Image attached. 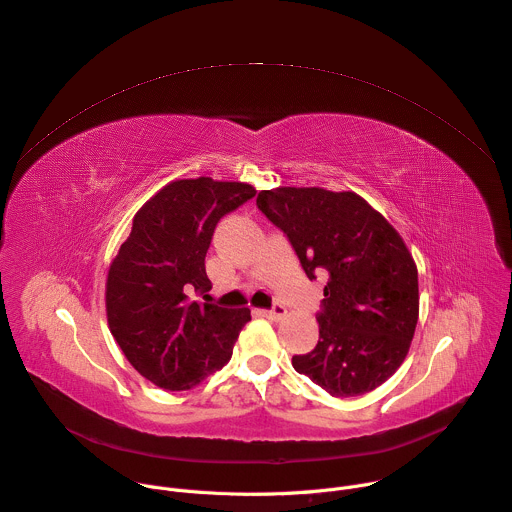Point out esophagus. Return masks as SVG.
<instances>
[{
  "instance_id": "1",
  "label": "esophagus",
  "mask_w": 512,
  "mask_h": 512,
  "mask_svg": "<svg viewBox=\"0 0 512 512\" xmlns=\"http://www.w3.org/2000/svg\"><path fill=\"white\" fill-rule=\"evenodd\" d=\"M286 306H282V304H273L269 310H259V314L261 316H265V318H271V320H280L282 316H286Z\"/></svg>"
}]
</instances>
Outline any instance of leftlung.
Masks as SVG:
<instances>
[{
	"mask_svg": "<svg viewBox=\"0 0 512 512\" xmlns=\"http://www.w3.org/2000/svg\"><path fill=\"white\" fill-rule=\"evenodd\" d=\"M257 208L288 237L308 280L327 277L318 343L292 365L335 398L361 396L402 365L418 320V273L392 224L353 192L275 188Z\"/></svg>",
	"mask_w": 512,
	"mask_h": 512,
	"instance_id": "obj_1",
	"label": "left lung"
}]
</instances>
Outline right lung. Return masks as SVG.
Instances as JSON below:
<instances>
[{
  "label": "right lung",
  "mask_w": 512,
  "mask_h": 512,
  "mask_svg": "<svg viewBox=\"0 0 512 512\" xmlns=\"http://www.w3.org/2000/svg\"><path fill=\"white\" fill-rule=\"evenodd\" d=\"M255 196L249 183L179 179L132 220L130 237L110 265V331L132 367L165 390H190L232 355L249 308L200 304L206 253L218 220Z\"/></svg>",
  "instance_id": "right-lung-1"
}]
</instances>
